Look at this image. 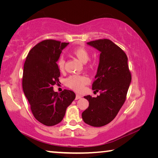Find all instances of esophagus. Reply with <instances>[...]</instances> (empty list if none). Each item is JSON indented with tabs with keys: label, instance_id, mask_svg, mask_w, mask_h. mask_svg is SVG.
<instances>
[{
	"label": "esophagus",
	"instance_id": "34e87169",
	"mask_svg": "<svg viewBox=\"0 0 158 158\" xmlns=\"http://www.w3.org/2000/svg\"><path fill=\"white\" fill-rule=\"evenodd\" d=\"M81 98V96L79 95V94H77L76 95V98H75V100H79V99H80Z\"/></svg>",
	"mask_w": 158,
	"mask_h": 158
}]
</instances>
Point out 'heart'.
<instances>
[{
    "mask_svg": "<svg viewBox=\"0 0 158 158\" xmlns=\"http://www.w3.org/2000/svg\"><path fill=\"white\" fill-rule=\"evenodd\" d=\"M74 56L78 58L81 62L85 63L90 59V53L86 48L79 47L74 48L72 51ZM65 60L63 56H60L57 61V65L60 71H63L65 68ZM89 83V79L85 75H72L67 78L65 84L69 89L75 90L77 92L81 91L85 85Z\"/></svg>",
    "mask_w": 158,
    "mask_h": 158,
    "instance_id": "heart-1",
    "label": "heart"
}]
</instances>
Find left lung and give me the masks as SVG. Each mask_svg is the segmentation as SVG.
<instances>
[{
  "label": "left lung",
  "mask_w": 158,
  "mask_h": 158,
  "mask_svg": "<svg viewBox=\"0 0 158 158\" xmlns=\"http://www.w3.org/2000/svg\"><path fill=\"white\" fill-rule=\"evenodd\" d=\"M100 52L97 74L92 89L100 91L96 98L84 96L89 106L82 113L85 123L102 127L113 121L123 105L132 75L125 53L108 39L87 42Z\"/></svg>",
  "instance_id": "1"
}]
</instances>
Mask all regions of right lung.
I'll list each match as a JSON object with an SVG mask.
<instances>
[{
  "mask_svg": "<svg viewBox=\"0 0 158 158\" xmlns=\"http://www.w3.org/2000/svg\"><path fill=\"white\" fill-rule=\"evenodd\" d=\"M69 43L45 40L32 48L23 66L22 86L34 117L47 126L62 121L66 109L75 99V93L65 89L59 94L53 85L59 81L56 62Z\"/></svg>",
  "mask_w": 158,
  "mask_h": 158,
  "instance_id": "right-lung-1",
  "label": "right lung"
}]
</instances>
